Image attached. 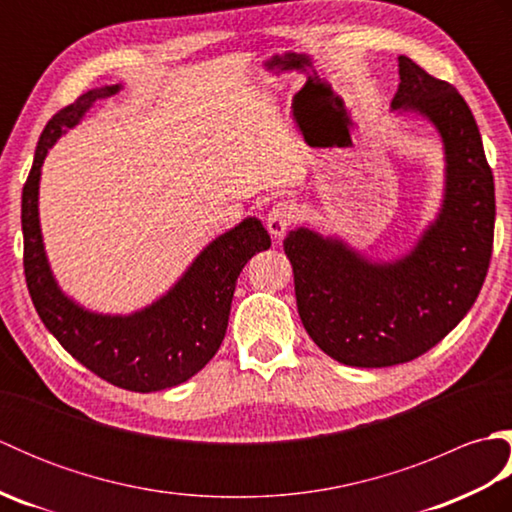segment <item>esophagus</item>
<instances>
[{"instance_id":"1","label":"esophagus","mask_w":512,"mask_h":512,"mask_svg":"<svg viewBox=\"0 0 512 512\" xmlns=\"http://www.w3.org/2000/svg\"><path fill=\"white\" fill-rule=\"evenodd\" d=\"M292 220H295V209H292V204L277 202L273 209L268 211V217H266L268 233L273 237H284V233L290 228Z\"/></svg>"}]
</instances>
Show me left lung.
Wrapping results in <instances>:
<instances>
[{
  "mask_svg": "<svg viewBox=\"0 0 512 512\" xmlns=\"http://www.w3.org/2000/svg\"><path fill=\"white\" fill-rule=\"evenodd\" d=\"M394 112H418L444 145V198L407 255L372 262L301 226L284 239L303 328L334 361L391 367L438 345L471 310L488 273L495 182L480 129L451 83L398 57Z\"/></svg>",
  "mask_w": 512,
  "mask_h": 512,
  "instance_id": "left-lung-1",
  "label": "left lung"
}]
</instances>
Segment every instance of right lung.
I'll list each match as a JSON object with an SVG mask.
<instances>
[{
    "instance_id": "right-lung-1",
    "label": "right lung",
    "mask_w": 512,
    "mask_h": 512,
    "mask_svg": "<svg viewBox=\"0 0 512 512\" xmlns=\"http://www.w3.org/2000/svg\"><path fill=\"white\" fill-rule=\"evenodd\" d=\"M118 90L121 85H105L81 94L43 129L21 193L24 273L37 314L65 352L107 383L149 394L189 380L220 350L235 281L250 257L270 248V235L257 217H246L231 231L215 237L167 295L132 314L90 312L65 295L43 248L41 165L65 129L79 125L96 101Z\"/></svg>"
}]
</instances>
